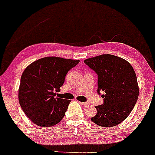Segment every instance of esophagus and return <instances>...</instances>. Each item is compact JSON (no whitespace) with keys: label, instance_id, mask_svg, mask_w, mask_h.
<instances>
[{"label":"esophagus","instance_id":"1","mask_svg":"<svg viewBox=\"0 0 155 155\" xmlns=\"http://www.w3.org/2000/svg\"><path fill=\"white\" fill-rule=\"evenodd\" d=\"M81 105L84 106V107H88V106L89 105V104H88V102H81Z\"/></svg>","mask_w":155,"mask_h":155}]
</instances>
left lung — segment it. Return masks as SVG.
I'll list each match as a JSON object with an SVG mask.
<instances>
[{
  "label": "left lung",
  "mask_w": 155,
  "mask_h": 155,
  "mask_svg": "<svg viewBox=\"0 0 155 155\" xmlns=\"http://www.w3.org/2000/svg\"><path fill=\"white\" fill-rule=\"evenodd\" d=\"M84 63L98 76V94L103 92V104L96 106L94 123L110 127L127 118L138 98V85L135 71L129 62L114 55L90 58Z\"/></svg>",
  "instance_id": "8db88e82"
}]
</instances>
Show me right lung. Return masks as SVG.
I'll list each match as a JSON object with an SVG mask.
<instances>
[{
    "mask_svg": "<svg viewBox=\"0 0 155 155\" xmlns=\"http://www.w3.org/2000/svg\"><path fill=\"white\" fill-rule=\"evenodd\" d=\"M79 60L45 57L35 61L22 72L18 99L25 115L40 127L54 126L64 118L71 101L55 97L67 72Z\"/></svg>",
    "mask_w": 155,
    "mask_h": 155,
    "instance_id": "right-lung-1",
    "label": "right lung"
}]
</instances>
